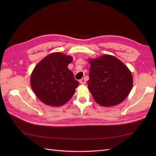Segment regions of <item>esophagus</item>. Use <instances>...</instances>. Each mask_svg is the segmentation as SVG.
Instances as JSON below:
<instances>
[{"label": "esophagus", "mask_w": 156, "mask_h": 156, "mask_svg": "<svg viewBox=\"0 0 156 156\" xmlns=\"http://www.w3.org/2000/svg\"><path fill=\"white\" fill-rule=\"evenodd\" d=\"M80 83L81 84H85V83H86L85 79H84V78H82L81 80H80Z\"/></svg>", "instance_id": "obj_1"}]
</instances>
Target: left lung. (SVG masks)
I'll return each instance as SVG.
<instances>
[{"instance_id":"left-lung-1","label":"left lung","mask_w":156,"mask_h":156,"mask_svg":"<svg viewBox=\"0 0 156 156\" xmlns=\"http://www.w3.org/2000/svg\"><path fill=\"white\" fill-rule=\"evenodd\" d=\"M88 88L95 102L102 107L117 105L127 97L133 87V76L127 66L113 55L89 58Z\"/></svg>"}]
</instances>
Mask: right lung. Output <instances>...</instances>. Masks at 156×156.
Returning a JSON list of instances; mask_svg holds the SVG:
<instances>
[{"instance_id":"1","label":"right lung","mask_w":156,"mask_h":156,"mask_svg":"<svg viewBox=\"0 0 156 156\" xmlns=\"http://www.w3.org/2000/svg\"><path fill=\"white\" fill-rule=\"evenodd\" d=\"M73 58L54 52L42 59L32 71L30 84L39 100L51 107H60L70 100L79 82L68 68Z\"/></svg>"}]
</instances>
